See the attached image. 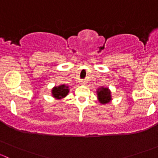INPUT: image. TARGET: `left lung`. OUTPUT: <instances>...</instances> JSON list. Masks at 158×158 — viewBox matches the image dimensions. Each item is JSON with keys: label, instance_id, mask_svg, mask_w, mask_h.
<instances>
[{"label": "left lung", "instance_id": "obj_1", "mask_svg": "<svg viewBox=\"0 0 158 158\" xmlns=\"http://www.w3.org/2000/svg\"><path fill=\"white\" fill-rule=\"evenodd\" d=\"M96 94L98 101L99 102V103L102 105H106L111 102V99H112V98H111V92L108 87H99V88L97 89Z\"/></svg>", "mask_w": 158, "mask_h": 158}]
</instances>
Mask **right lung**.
<instances>
[{
	"label": "right lung",
	"mask_w": 158,
	"mask_h": 158,
	"mask_svg": "<svg viewBox=\"0 0 158 158\" xmlns=\"http://www.w3.org/2000/svg\"><path fill=\"white\" fill-rule=\"evenodd\" d=\"M69 86L66 85L65 84H61L57 86H54L51 90V94L52 96L55 99L61 100L64 98L68 95L69 92Z\"/></svg>",
	"instance_id": "obj_1"
}]
</instances>
